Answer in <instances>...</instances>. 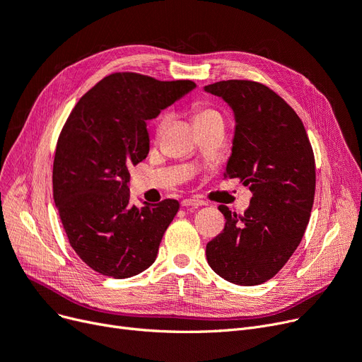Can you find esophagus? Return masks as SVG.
<instances>
[{
  "mask_svg": "<svg viewBox=\"0 0 362 362\" xmlns=\"http://www.w3.org/2000/svg\"><path fill=\"white\" fill-rule=\"evenodd\" d=\"M206 203L202 202V199H195V198H185L182 199V206L183 207H199V206H204Z\"/></svg>",
  "mask_w": 362,
  "mask_h": 362,
  "instance_id": "obj_1",
  "label": "esophagus"
}]
</instances>
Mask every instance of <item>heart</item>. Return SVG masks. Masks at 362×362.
Masks as SVG:
<instances>
[{
    "label": "heart",
    "mask_w": 362,
    "mask_h": 362,
    "mask_svg": "<svg viewBox=\"0 0 362 362\" xmlns=\"http://www.w3.org/2000/svg\"><path fill=\"white\" fill-rule=\"evenodd\" d=\"M168 115H160L158 122H156V136H159L163 129L165 128V125L168 124ZM216 119H222V115L219 110H216L215 107H211L209 104H197L194 109V120L195 124H204V122H210V120H216Z\"/></svg>",
    "instance_id": "heart-1"
}]
</instances>
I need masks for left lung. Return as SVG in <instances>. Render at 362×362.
<instances>
[{
  "instance_id": "obj_1",
  "label": "left lung",
  "mask_w": 362,
  "mask_h": 362,
  "mask_svg": "<svg viewBox=\"0 0 362 362\" xmlns=\"http://www.w3.org/2000/svg\"><path fill=\"white\" fill-rule=\"evenodd\" d=\"M204 90L221 97L235 119L223 177H238L253 192L243 216L219 206L226 222L207 243V262L231 284L259 285L288 262L309 223L316 186L313 149L298 115L265 85L222 80Z\"/></svg>"
}]
</instances>
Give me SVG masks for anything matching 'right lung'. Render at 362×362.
I'll return each mask as SVG.
<instances>
[{
	"label": "right lung",
	"instance_id": "1",
	"mask_svg": "<svg viewBox=\"0 0 362 362\" xmlns=\"http://www.w3.org/2000/svg\"><path fill=\"white\" fill-rule=\"evenodd\" d=\"M195 88L115 73L74 105L53 160V199L71 247L100 274L127 279L155 262L179 203H129V168L149 153L147 120Z\"/></svg>",
	"mask_w": 362,
	"mask_h": 362
}]
</instances>
